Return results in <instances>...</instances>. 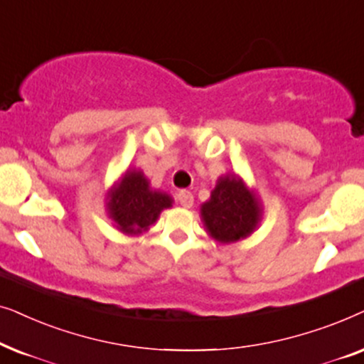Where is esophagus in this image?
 <instances>
[{"label":"esophagus","instance_id":"34e87169","mask_svg":"<svg viewBox=\"0 0 364 364\" xmlns=\"http://www.w3.org/2000/svg\"><path fill=\"white\" fill-rule=\"evenodd\" d=\"M176 200H178V203L181 206H185V208H191L193 206V195H191V191H188V190H181L176 195Z\"/></svg>","mask_w":364,"mask_h":364}]
</instances>
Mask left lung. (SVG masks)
<instances>
[{
  "label": "left lung",
  "instance_id": "1",
  "mask_svg": "<svg viewBox=\"0 0 364 364\" xmlns=\"http://www.w3.org/2000/svg\"><path fill=\"white\" fill-rule=\"evenodd\" d=\"M261 205L236 174L218 178L210 200L201 205L208 235L220 243H235L250 236L261 221Z\"/></svg>",
  "mask_w": 364,
  "mask_h": 364
}]
</instances>
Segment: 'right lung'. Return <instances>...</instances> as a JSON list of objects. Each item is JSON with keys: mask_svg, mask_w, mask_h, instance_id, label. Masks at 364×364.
<instances>
[{"mask_svg": "<svg viewBox=\"0 0 364 364\" xmlns=\"http://www.w3.org/2000/svg\"><path fill=\"white\" fill-rule=\"evenodd\" d=\"M173 206V198L166 193L151 190L149 181L139 169H128L108 195V215L124 235H141L164 208Z\"/></svg>", "mask_w": 364, "mask_h": 364, "instance_id": "obj_1", "label": "right lung"}]
</instances>
